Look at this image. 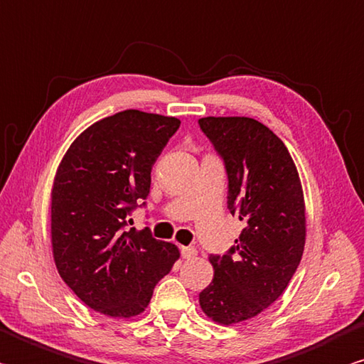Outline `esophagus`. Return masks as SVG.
<instances>
[{"label":"esophagus","instance_id":"34e87169","mask_svg":"<svg viewBox=\"0 0 364 364\" xmlns=\"http://www.w3.org/2000/svg\"><path fill=\"white\" fill-rule=\"evenodd\" d=\"M196 255H197V250L194 247H181V256L186 257V259L194 257Z\"/></svg>","mask_w":364,"mask_h":364}]
</instances>
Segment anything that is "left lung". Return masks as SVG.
I'll use <instances>...</instances> for the list:
<instances>
[{
    "mask_svg": "<svg viewBox=\"0 0 364 364\" xmlns=\"http://www.w3.org/2000/svg\"><path fill=\"white\" fill-rule=\"evenodd\" d=\"M199 125L224 162L228 208L243 230L226 255H210L213 280L199 294L221 325L253 318L279 299L306 243V205L288 149L251 117H202Z\"/></svg>",
    "mask_w": 364,
    "mask_h": 364,
    "instance_id": "1",
    "label": "left lung"
}]
</instances>
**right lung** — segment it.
I'll list each match as a JSON object with an SVG mask.
<instances>
[{
    "label": "right lung",
    "instance_id": "add662e5",
    "mask_svg": "<svg viewBox=\"0 0 364 364\" xmlns=\"http://www.w3.org/2000/svg\"><path fill=\"white\" fill-rule=\"evenodd\" d=\"M180 119L125 109L85 129L58 165L50 194L58 274L85 306L109 316L141 314L180 251L129 229L144 207L151 170Z\"/></svg>",
    "mask_w": 364,
    "mask_h": 364
}]
</instances>
